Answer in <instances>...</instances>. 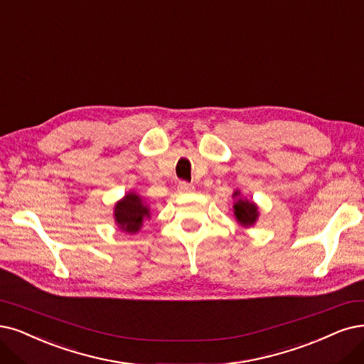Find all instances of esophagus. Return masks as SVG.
Returning a JSON list of instances; mask_svg holds the SVG:
<instances>
[{"label": "esophagus", "instance_id": "34e87169", "mask_svg": "<svg viewBox=\"0 0 364 364\" xmlns=\"http://www.w3.org/2000/svg\"><path fill=\"white\" fill-rule=\"evenodd\" d=\"M195 189V187H193V184H191V183H187V181H180L178 183V191L180 192H192Z\"/></svg>", "mask_w": 364, "mask_h": 364}]
</instances>
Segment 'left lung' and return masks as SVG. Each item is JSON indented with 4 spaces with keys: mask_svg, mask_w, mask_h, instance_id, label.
<instances>
[{
    "mask_svg": "<svg viewBox=\"0 0 364 364\" xmlns=\"http://www.w3.org/2000/svg\"><path fill=\"white\" fill-rule=\"evenodd\" d=\"M240 192H235L234 196H238ZM234 214L237 220L243 225V226H250L253 225L255 222H257V218H258V207L255 205L253 203H250V200H246V199H241L238 198V200L234 205Z\"/></svg>",
    "mask_w": 364,
    "mask_h": 364,
    "instance_id": "obj_1",
    "label": "left lung"
}]
</instances>
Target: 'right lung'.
<instances>
[{"instance_id":"1","label":"right lung","mask_w":364,"mask_h":364,"mask_svg":"<svg viewBox=\"0 0 364 364\" xmlns=\"http://www.w3.org/2000/svg\"><path fill=\"white\" fill-rule=\"evenodd\" d=\"M144 218H148V207L138 195L127 193L115 205V220L119 230L126 232L139 231Z\"/></svg>"}]
</instances>
